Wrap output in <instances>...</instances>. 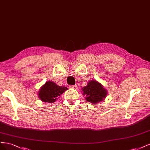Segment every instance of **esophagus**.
<instances>
[{"label":"esophagus","instance_id":"obj_1","mask_svg":"<svg viewBox=\"0 0 150 150\" xmlns=\"http://www.w3.org/2000/svg\"><path fill=\"white\" fill-rule=\"evenodd\" d=\"M70 88H72V89H75V90H76L77 88H78V86H77L76 85H71L70 86Z\"/></svg>","mask_w":150,"mask_h":150}]
</instances>
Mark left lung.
Wrapping results in <instances>:
<instances>
[{
    "label": "left lung",
    "mask_w": 150,
    "mask_h": 150,
    "mask_svg": "<svg viewBox=\"0 0 150 150\" xmlns=\"http://www.w3.org/2000/svg\"><path fill=\"white\" fill-rule=\"evenodd\" d=\"M85 100L93 104L101 102L107 96L108 91L98 81L91 80L86 86L81 88Z\"/></svg>",
    "instance_id": "1"
}]
</instances>
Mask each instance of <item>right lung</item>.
I'll use <instances>...</instances> for the list:
<instances>
[{"instance_id": "add662e5", "label": "right lung", "mask_w": 150, "mask_h": 150, "mask_svg": "<svg viewBox=\"0 0 150 150\" xmlns=\"http://www.w3.org/2000/svg\"><path fill=\"white\" fill-rule=\"evenodd\" d=\"M68 90L64 86H59L52 81H47L42 85L38 92V96L43 102L54 103L60 96Z\"/></svg>"}]
</instances>
